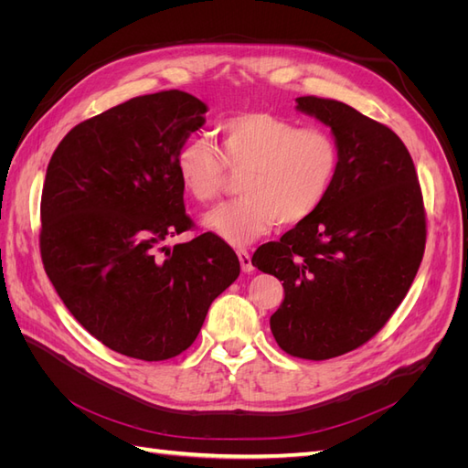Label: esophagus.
Returning <instances> with one entry per match:
<instances>
[{
    "instance_id": "34e87169",
    "label": "esophagus",
    "mask_w": 468,
    "mask_h": 468,
    "mask_svg": "<svg viewBox=\"0 0 468 468\" xmlns=\"http://www.w3.org/2000/svg\"><path fill=\"white\" fill-rule=\"evenodd\" d=\"M236 253H238L239 265H242V271H244V273H251V271H253V265H251V256H250V251H246V250H238Z\"/></svg>"
}]
</instances>
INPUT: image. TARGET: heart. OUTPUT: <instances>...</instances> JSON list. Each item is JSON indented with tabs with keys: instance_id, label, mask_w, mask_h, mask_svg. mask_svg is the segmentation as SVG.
<instances>
[{
	"instance_id": "b5f03b06",
	"label": "heart",
	"mask_w": 468,
	"mask_h": 468,
	"mask_svg": "<svg viewBox=\"0 0 468 468\" xmlns=\"http://www.w3.org/2000/svg\"><path fill=\"white\" fill-rule=\"evenodd\" d=\"M220 152L205 138L177 150L176 169L197 203L220 195L230 172H244L236 201L218 205L203 226L232 246H248L281 224L310 218L328 199L339 172V146L324 129H301L271 112H242L220 122Z\"/></svg>"
}]
</instances>
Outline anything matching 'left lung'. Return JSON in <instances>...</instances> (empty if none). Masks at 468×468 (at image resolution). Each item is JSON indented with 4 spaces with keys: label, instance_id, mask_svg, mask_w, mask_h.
<instances>
[{
    "label": "left lung",
    "instance_id": "obj_1",
    "mask_svg": "<svg viewBox=\"0 0 468 468\" xmlns=\"http://www.w3.org/2000/svg\"><path fill=\"white\" fill-rule=\"evenodd\" d=\"M296 109L330 126L339 172L314 215L251 263L285 289L269 320L279 347L324 361L369 342L400 306L426 250V210L412 155L388 126L335 99L296 97Z\"/></svg>",
    "mask_w": 468,
    "mask_h": 468
}]
</instances>
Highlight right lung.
<instances>
[{
    "label": "right lung",
    "mask_w": 468,
    "mask_h": 468,
    "mask_svg": "<svg viewBox=\"0 0 468 468\" xmlns=\"http://www.w3.org/2000/svg\"><path fill=\"white\" fill-rule=\"evenodd\" d=\"M207 105L169 90L80 122L54 150L40 199V256L72 316L126 357L165 361L199 335L208 306L239 275L215 234L189 230L177 150Z\"/></svg>",
    "instance_id": "right-lung-1"
}]
</instances>
